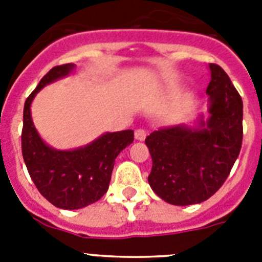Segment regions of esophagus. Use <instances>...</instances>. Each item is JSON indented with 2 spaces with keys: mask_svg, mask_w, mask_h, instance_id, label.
<instances>
[{
  "mask_svg": "<svg viewBox=\"0 0 262 262\" xmlns=\"http://www.w3.org/2000/svg\"><path fill=\"white\" fill-rule=\"evenodd\" d=\"M145 136H147V133H145L143 128H139L135 131V139L139 140V142H143L145 139Z\"/></svg>",
  "mask_w": 262,
  "mask_h": 262,
  "instance_id": "34e87169",
  "label": "esophagus"
}]
</instances>
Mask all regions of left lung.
Returning a JSON list of instances; mask_svg holds the SVG:
<instances>
[{
	"label": "left lung",
	"mask_w": 262,
	"mask_h": 262,
	"mask_svg": "<svg viewBox=\"0 0 262 262\" xmlns=\"http://www.w3.org/2000/svg\"><path fill=\"white\" fill-rule=\"evenodd\" d=\"M206 89L209 115L193 124L154 131L145 139L152 157L148 182L165 202L176 206L201 203L224 184L243 140V101L226 72L210 64Z\"/></svg>",
	"instance_id": "8db88e82"
}]
</instances>
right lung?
Returning <instances> with one entry per match:
<instances>
[{
    "label": "right lung",
    "mask_w": 262,
    "mask_h": 262,
    "mask_svg": "<svg viewBox=\"0 0 262 262\" xmlns=\"http://www.w3.org/2000/svg\"><path fill=\"white\" fill-rule=\"evenodd\" d=\"M75 64L53 67L29 96L23 108L22 155L40 194L59 209L78 210L102 198L110 185L115 159L134 142L133 129L105 133L84 147L61 151L40 138L31 103L46 85L72 75Z\"/></svg>",
    "instance_id": "right-lung-1"
}]
</instances>
